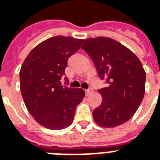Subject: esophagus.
I'll return each instance as SVG.
<instances>
[{
    "mask_svg": "<svg viewBox=\"0 0 160 160\" xmlns=\"http://www.w3.org/2000/svg\"><path fill=\"white\" fill-rule=\"evenodd\" d=\"M85 92H86V95L88 96V95H90V94H91V93H92V92H93V90H92V88H89V89L86 90Z\"/></svg>",
    "mask_w": 160,
    "mask_h": 160,
    "instance_id": "esophagus-1",
    "label": "esophagus"
}]
</instances>
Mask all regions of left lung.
Wrapping results in <instances>:
<instances>
[{
    "label": "left lung",
    "mask_w": 160,
    "mask_h": 160,
    "mask_svg": "<svg viewBox=\"0 0 160 160\" xmlns=\"http://www.w3.org/2000/svg\"><path fill=\"white\" fill-rule=\"evenodd\" d=\"M91 57L98 76L108 86L98 90L101 105L92 115L104 128L116 127L132 118L145 94L146 72L134 53L108 37L89 38L81 47Z\"/></svg>",
    "instance_id": "obj_1"
}]
</instances>
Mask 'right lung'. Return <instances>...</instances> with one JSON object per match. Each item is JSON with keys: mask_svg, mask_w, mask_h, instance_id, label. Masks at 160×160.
Listing matches in <instances>:
<instances>
[{"mask_svg": "<svg viewBox=\"0 0 160 160\" xmlns=\"http://www.w3.org/2000/svg\"><path fill=\"white\" fill-rule=\"evenodd\" d=\"M85 40L69 36L51 37L33 48L19 72L20 91L27 109L35 121L51 130L67 128L82 102L81 88L62 86L69 57Z\"/></svg>", "mask_w": 160, "mask_h": 160, "instance_id": "1", "label": "right lung"}]
</instances>
